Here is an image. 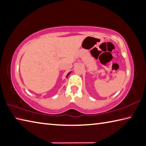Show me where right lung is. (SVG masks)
<instances>
[{"instance_id": "add662e5", "label": "right lung", "mask_w": 146, "mask_h": 146, "mask_svg": "<svg viewBox=\"0 0 146 146\" xmlns=\"http://www.w3.org/2000/svg\"><path fill=\"white\" fill-rule=\"evenodd\" d=\"M70 74V72L69 73H68V74H67V77H68V75H69V74Z\"/></svg>"}]
</instances>
